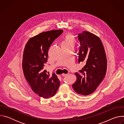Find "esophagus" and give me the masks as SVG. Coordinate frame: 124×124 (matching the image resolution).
Returning a JSON list of instances; mask_svg holds the SVG:
<instances>
[{
	"instance_id": "34e87169",
	"label": "esophagus",
	"mask_w": 124,
	"mask_h": 124,
	"mask_svg": "<svg viewBox=\"0 0 124 124\" xmlns=\"http://www.w3.org/2000/svg\"><path fill=\"white\" fill-rule=\"evenodd\" d=\"M62 76H63V77H66V76H68V75H69V74H62Z\"/></svg>"
}]
</instances>
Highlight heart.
Returning <instances> with one entry per match:
<instances>
[{"mask_svg":"<svg viewBox=\"0 0 124 124\" xmlns=\"http://www.w3.org/2000/svg\"><path fill=\"white\" fill-rule=\"evenodd\" d=\"M76 42L75 38L71 34H67L63 38L61 46H74Z\"/></svg>","mask_w":124,"mask_h":124,"instance_id":"obj_1","label":"heart"}]
</instances>
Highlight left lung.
I'll use <instances>...</instances> for the list:
<instances>
[{
	"mask_svg": "<svg viewBox=\"0 0 124 124\" xmlns=\"http://www.w3.org/2000/svg\"><path fill=\"white\" fill-rule=\"evenodd\" d=\"M80 42L78 63L85 65L76 73L77 80L72 85L78 94L87 96L93 93L103 79L107 70V59L100 38L88 31L78 36Z\"/></svg>",
	"mask_w": 124,
	"mask_h": 124,
	"instance_id": "1",
	"label": "left lung"
}]
</instances>
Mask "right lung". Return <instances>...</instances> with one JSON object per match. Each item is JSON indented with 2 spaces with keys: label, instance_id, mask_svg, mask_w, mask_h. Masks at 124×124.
Returning <instances> with one entry per match:
<instances>
[{
  "label": "right lung",
  "instance_id": "right-lung-1",
  "mask_svg": "<svg viewBox=\"0 0 124 124\" xmlns=\"http://www.w3.org/2000/svg\"><path fill=\"white\" fill-rule=\"evenodd\" d=\"M63 32L58 29L42 32L31 38L24 47L22 63L24 77L32 90L44 98L54 96L60 85L57 76L49 75L44 67L50 46Z\"/></svg>",
  "mask_w": 124,
  "mask_h": 124
}]
</instances>
